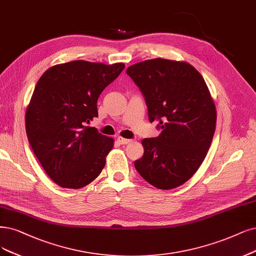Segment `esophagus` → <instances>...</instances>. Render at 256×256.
Instances as JSON below:
<instances>
[{
  "instance_id": "obj_1",
  "label": "esophagus",
  "mask_w": 256,
  "mask_h": 256,
  "mask_svg": "<svg viewBox=\"0 0 256 256\" xmlns=\"http://www.w3.org/2000/svg\"><path fill=\"white\" fill-rule=\"evenodd\" d=\"M117 141L120 144H128L130 142V139H126V138H122V137H118L117 138Z\"/></svg>"
}]
</instances>
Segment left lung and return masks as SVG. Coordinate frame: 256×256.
I'll return each mask as SVG.
<instances>
[{
  "instance_id": "left-lung-1",
  "label": "left lung",
  "mask_w": 256,
  "mask_h": 256,
  "mask_svg": "<svg viewBox=\"0 0 256 256\" xmlns=\"http://www.w3.org/2000/svg\"><path fill=\"white\" fill-rule=\"evenodd\" d=\"M126 74L142 92L150 122L162 133L146 138L144 153L135 162L138 173L160 190L188 182L209 150L216 108L209 88L188 62L152 59L130 66Z\"/></svg>"
}]
</instances>
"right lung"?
<instances>
[{
	"label": "right lung",
	"mask_w": 256,
	"mask_h": 256,
	"mask_svg": "<svg viewBox=\"0 0 256 256\" xmlns=\"http://www.w3.org/2000/svg\"><path fill=\"white\" fill-rule=\"evenodd\" d=\"M124 66L77 60L52 66L38 81L26 108V134L44 171L58 186L83 188L106 166L114 139L86 124L98 117L100 94Z\"/></svg>",
	"instance_id": "obj_1"
}]
</instances>
